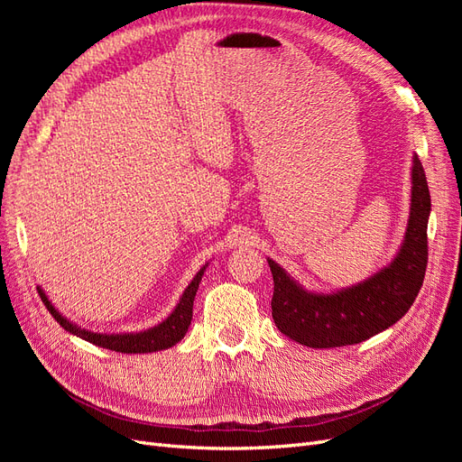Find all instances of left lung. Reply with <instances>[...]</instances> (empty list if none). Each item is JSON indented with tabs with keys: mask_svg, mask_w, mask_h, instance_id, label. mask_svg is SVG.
Returning a JSON list of instances; mask_svg holds the SVG:
<instances>
[{
	"mask_svg": "<svg viewBox=\"0 0 462 462\" xmlns=\"http://www.w3.org/2000/svg\"><path fill=\"white\" fill-rule=\"evenodd\" d=\"M411 216L397 256L385 268L337 292L302 289L268 258L273 275L272 316L289 339L312 348L355 345L387 329L409 312L428 263L430 190L424 167L412 156Z\"/></svg>",
	"mask_w": 462,
	"mask_h": 462,
	"instance_id": "8db88e82",
	"label": "left lung"
}]
</instances>
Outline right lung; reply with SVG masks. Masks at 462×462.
I'll list each match as a JSON object with an SVG mask.
<instances>
[{
	"label": "right lung",
	"instance_id": "obj_1",
	"mask_svg": "<svg viewBox=\"0 0 462 462\" xmlns=\"http://www.w3.org/2000/svg\"><path fill=\"white\" fill-rule=\"evenodd\" d=\"M204 272H206V265L204 268H200V272L197 275H194V279L185 289L183 297L179 299L175 310L167 316L162 324L153 326L150 329H144V331H138V333H94L88 329H82L55 310V306L50 302V299L46 297V292L42 291V287H38V295H40L42 302L46 304L50 314L55 318V321H58V324L65 331L73 333V335H77V337L85 339L96 346L109 348V351L127 353V355H138V353L144 355V353L163 351V348H170L185 337V333L189 331L190 319H192L194 297H197V291L202 282Z\"/></svg>",
	"mask_w": 462,
	"mask_h": 462
}]
</instances>
